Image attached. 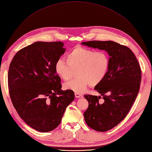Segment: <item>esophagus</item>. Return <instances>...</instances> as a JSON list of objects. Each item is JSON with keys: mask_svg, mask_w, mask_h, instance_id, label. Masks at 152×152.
Instances as JSON below:
<instances>
[{"mask_svg": "<svg viewBox=\"0 0 152 152\" xmlns=\"http://www.w3.org/2000/svg\"><path fill=\"white\" fill-rule=\"evenodd\" d=\"M75 97L76 98H82V95L80 94V93H75Z\"/></svg>", "mask_w": 152, "mask_h": 152, "instance_id": "obj_1", "label": "esophagus"}]
</instances>
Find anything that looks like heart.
<instances>
[{"mask_svg": "<svg viewBox=\"0 0 152 152\" xmlns=\"http://www.w3.org/2000/svg\"><path fill=\"white\" fill-rule=\"evenodd\" d=\"M66 60L59 59L54 65V71L61 79L68 80L73 70H76L77 77L66 82L64 88L76 93L84 91L91 85L96 86L106 77L110 67V58L103 50L76 46L69 51Z\"/></svg>", "mask_w": 152, "mask_h": 152, "instance_id": "1", "label": "heart"}]
</instances>
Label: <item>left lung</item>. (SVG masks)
<instances>
[{"instance_id": "8db88e82", "label": "left lung", "mask_w": 152, "mask_h": 152, "mask_svg": "<svg viewBox=\"0 0 152 152\" xmlns=\"http://www.w3.org/2000/svg\"><path fill=\"white\" fill-rule=\"evenodd\" d=\"M104 50L110 56V67L105 79L94 89L102 96L84 95L88 107L84 112L88 127L101 132L113 129L126 117L139 93L141 81L140 65L127 46L113 41L91 40L82 43Z\"/></svg>"}]
</instances>
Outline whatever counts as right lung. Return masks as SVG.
<instances>
[{"mask_svg": "<svg viewBox=\"0 0 152 152\" xmlns=\"http://www.w3.org/2000/svg\"><path fill=\"white\" fill-rule=\"evenodd\" d=\"M64 43L36 42L20 49L9 67L8 84L13 106L34 130L50 132L61 122L66 107L75 99L73 90H62L54 71L64 53Z\"/></svg>", "mask_w": 152, "mask_h": 152, "instance_id": "1", "label": "right lung"}]
</instances>
